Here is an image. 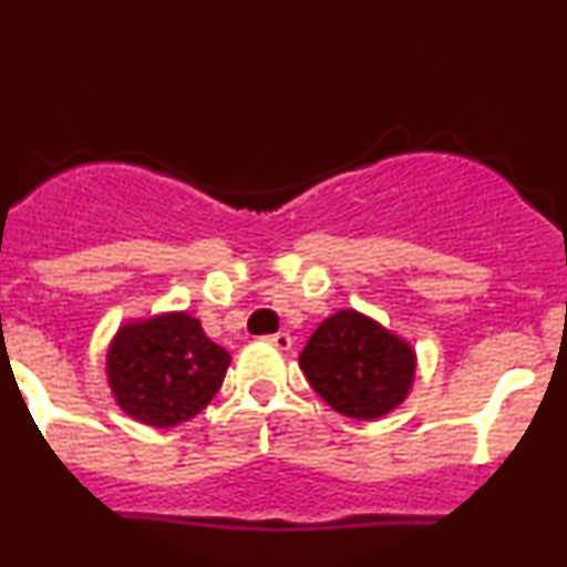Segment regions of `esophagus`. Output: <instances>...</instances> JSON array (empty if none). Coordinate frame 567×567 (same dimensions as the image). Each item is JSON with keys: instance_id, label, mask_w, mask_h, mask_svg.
Wrapping results in <instances>:
<instances>
[{"instance_id": "1", "label": "esophagus", "mask_w": 567, "mask_h": 567, "mask_svg": "<svg viewBox=\"0 0 567 567\" xmlns=\"http://www.w3.org/2000/svg\"><path fill=\"white\" fill-rule=\"evenodd\" d=\"M266 342H271L274 348H277V350H290V348H293V337H290L288 331H277V333H271V337H268Z\"/></svg>"}]
</instances>
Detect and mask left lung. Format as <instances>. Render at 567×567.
Returning a JSON list of instances; mask_svg holds the SVG:
<instances>
[{"mask_svg": "<svg viewBox=\"0 0 567 567\" xmlns=\"http://www.w3.org/2000/svg\"><path fill=\"white\" fill-rule=\"evenodd\" d=\"M299 363L329 408L359 421L391 413L408 396L415 374L413 348L353 309L323 320Z\"/></svg>", "mask_w": 567, "mask_h": 567, "instance_id": "8db88e82", "label": "left lung"}]
</instances>
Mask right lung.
I'll use <instances>...</instances> for the list:
<instances>
[{
	"mask_svg": "<svg viewBox=\"0 0 567 567\" xmlns=\"http://www.w3.org/2000/svg\"><path fill=\"white\" fill-rule=\"evenodd\" d=\"M228 350L187 312L130 323L109 350V383L135 421L168 429L195 419L228 372Z\"/></svg>",
	"mask_w": 567,
	"mask_h": 567,
	"instance_id": "add662e5",
	"label": "right lung"
}]
</instances>
